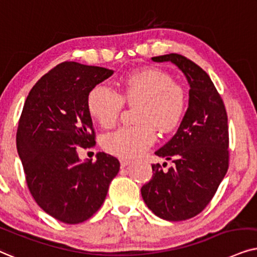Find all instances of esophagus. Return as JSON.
<instances>
[{
	"label": "esophagus",
	"instance_id": "esophagus-1",
	"mask_svg": "<svg viewBox=\"0 0 257 257\" xmlns=\"http://www.w3.org/2000/svg\"><path fill=\"white\" fill-rule=\"evenodd\" d=\"M132 163L131 160H126V159H119V164H121L122 168H124V167L129 166V164Z\"/></svg>",
	"mask_w": 257,
	"mask_h": 257
}]
</instances>
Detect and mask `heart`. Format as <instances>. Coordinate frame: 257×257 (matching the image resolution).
<instances>
[{
	"mask_svg": "<svg viewBox=\"0 0 257 257\" xmlns=\"http://www.w3.org/2000/svg\"><path fill=\"white\" fill-rule=\"evenodd\" d=\"M124 100L140 105L136 114L139 124L121 126L102 139L108 153L122 159L142 155L156 140V132L174 131L186 114L188 97L182 85L159 68H146L128 75L121 83L119 95L104 84L90 89L87 96L89 114L102 126L117 121Z\"/></svg>",
	"mask_w": 257,
	"mask_h": 257,
	"instance_id": "b5f03b06",
	"label": "heart"
}]
</instances>
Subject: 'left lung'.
Segmentation results:
<instances>
[{"mask_svg": "<svg viewBox=\"0 0 257 257\" xmlns=\"http://www.w3.org/2000/svg\"><path fill=\"white\" fill-rule=\"evenodd\" d=\"M172 62L189 84L188 109L172 140L155 154L173 160L166 172L152 164L153 177L141 188L143 201L156 216L184 221L200 214L216 193L228 170V117L209 75L179 54L152 57Z\"/></svg>", "mask_w": 257, "mask_h": 257, "instance_id": "8db88e82", "label": "left lung"}]
</instances>
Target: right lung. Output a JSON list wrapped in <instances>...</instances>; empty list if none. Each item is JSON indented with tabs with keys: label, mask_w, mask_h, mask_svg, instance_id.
<instances>
[{
	"label": "right lung",
	"mask_w": 257,
	"mask_h": 257,
	"mask_svg": "<svg viewBox=\"0 0 257 257\" xmlns=\"http://www.w3.org/2000/svg\"><path fill=\"white\" fill-rule=\"evenodd\" d=\"M114 74L102 67L63 62L41 77L27 97L16 134L17 153L36 203L56 220L76 224L91 217L117 175L116 157H78L95 143L87 96Z\"/></svg>",
	"instance_id": "obj_1"
}]
</instances>
